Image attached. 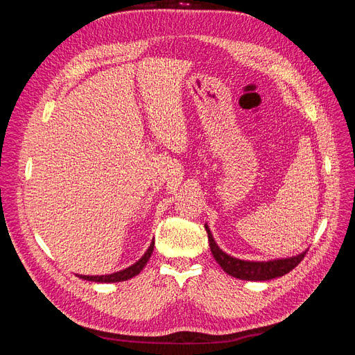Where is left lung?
I'll return each mask as SVG.
<instances>
[{
    "label": "left lung",
    "mask_w": 355,
    "mask_h": 355,
    "mask_svg": "<svg viewBox=\"0 0 355 355\" xmlns=\"http://www.w3.org/2000/svg\"><path fill=\"white\" fill-rule=\"evenodd\" d=\"M204 228L207 231V237L210 243V250L214 259L220 265L222 270L230 274L231 277L239 278V280L245 282H266L272 280L277 277H283L287 272H290L293 268L304 259L308 250H304L302 253L288 256V257H280V259H270V261H244L234 257L228 253H225L220 247L214 241L213 235L210 232V228L207 223H204Z\"/></svg>",
    "instance_id": "8db88e82"
}]
</instances>
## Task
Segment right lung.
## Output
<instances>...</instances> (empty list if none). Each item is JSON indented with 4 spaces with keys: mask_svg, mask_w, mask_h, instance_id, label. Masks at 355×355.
I'll list each match as a JSON object with an SVG mask.
<instances>
[{
    "mask_svg": "<svg viewBox=\"0 0 355 355\" xmlns=\"http://www.w3.org/2000/svg\"><path fill=\"white\" fill-rule=\"evenodd\" d=\"M154 240L149 244L148 250L144 253V256L139 259L137 262H135L133 265L124 268L121 271H116L112 274H105V275H80L77 274V277L83 278V280H87V282H93V283H118V282H125V280H130V278L136 277L139 272L144 270V266L146 265V262L149 261V257H151L153 252H154Z\"/></svg>",
    "mask_w": 355,
    "mask_h": 355,
    "instance_id": "1",
    "label": "right lung"
}]
</instances>
